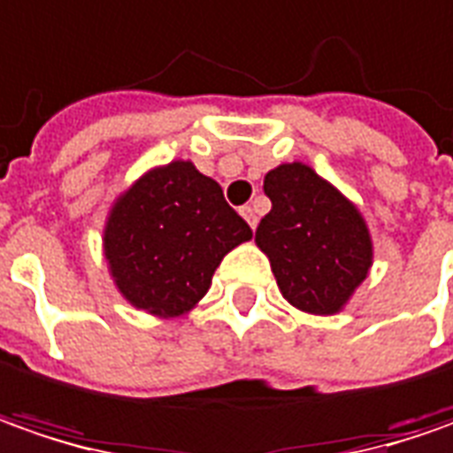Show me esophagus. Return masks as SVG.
Wrapping results in <instances>:
<instances>
[{
  "label": "esophagus",
  "mask_w": 453,
  "mask_h": 453,
  "mask_svg": "<svg viewBox=\"0 0 453 453\" xmlns=\"http://www.w3.org/2000/svg\"><path fill=\"white\" fill-rule=\"evenodd\" d=\"M241 215H242V218H245V220H248V226H250V227H253V230H256V226H257V215H256V211H253L250 205H242V208H241Z\"/></svg>",
  "instance_id": "obj_1"
}]
</instances>
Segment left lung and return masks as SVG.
<instances>
[{
    "label": "left lung",
    "instance_id": "1",
    "mask_svg": "<svg viewBox=\"0 0 453 453\" xmlns=\"http://www.w3.org/2000/svg\"><path fill=\"white\" fill-rule=\"evenodd\" d=\"M273 208L256 230L278 288L298 311L334 316L366 280L373 242L349 197L303 163L278 165L265 175Z\"/></svg>",
    "mask_w": 453,
    "mask_h": 453
}]
</instances>
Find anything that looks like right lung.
I'll return each mask as SVG.
<instances>
[{
	"mask_svg": "<svg viewBox=\"0 0 453 453\" xmlns=\"http://www.w3.org/2000/svg\"><path fill=\"white\" fill-rule=\"evenodd\" d=\"M250 238L223 188L190 160H175L145 173L115 200L102 241L125 301L175 319L208 293L220 260Z\"/></svg>",
	"mask_w": 453,
	"mask_h": 453,
	"instance_id": "right-lung-1",
	"label": "right lung"
}]
</instances>
